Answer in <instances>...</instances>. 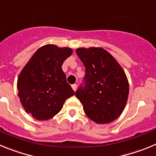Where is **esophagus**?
<instances>
[{
    "mask_svg": "<svg viewBox=\"0 0 156 156\" xmlns=\"http://www.w3.org/2000/svg\"><path fill=\"white\" fill-rule=\"evenodd\" d=\"M71 87H72L73 90L75 92V91H76V89H77V85H76V84H74V85H71Z\"/></svg>",
    "mask_w": 156,
    "mask_h": 156,
    "instance_id": "obj_1",
    "label": "esophagus"
}]
</instances>
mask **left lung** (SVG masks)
I'll use <instances>...</instances> for the list:
<instances>
[{
  "label": "left lung",
  "instance_id": "1",
  "mask_svg": "<svg viewBox=\"0 0 156 156\" xmlns=\"http://www.w3.org/2000/svg\"><path fill=\"white\" fill-rule=\"evenodd\" d=\"M76 54L85 66V74L75 95L85 114L97 123L113 121L123 112L128 97L125 73L104 49L78 48Z\"/></svg>",
  "mask_w": 156,
  "mask_h": 156
}]
</instances>
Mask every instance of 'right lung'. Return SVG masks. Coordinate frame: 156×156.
Wrapping results in <instances>:
<instances>
[{
  "mask_svg": "<svg viewBox=\"0 0 156 156\" xmlns=\"http://www.w3.org/2000/svg\"><path fill=\"white\" fill-rule=\"evenodd\" d=\"M68 47L46 45L33 54L19 75L17 88L22 106L38 120H49L75 95L67 82L63 63L71 55Z\"/></svg>",
  "mask_w": 156,
  "mask_h": 156,
  "instance_id": "right-lung-1",
  "label": "right lung"
}]
</instances>
